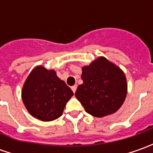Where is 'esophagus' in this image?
Instances as JSON below:
<instances>
[{"instance_id":"obj_1","label":"esophagus","mask_w":153,"mask_h":153,"mask_svg":"<svg viewBox=\"0 0 153 153\" xmlns=\"http://www.w3.org/2000/svg\"><path fill=\"white\" fill-rule=\"evenodd\" d=\"M71 89H72V91L74 92V93H75V92H76V90H77V85H74V86L71 87Z\"/></svg>"}]
</instances>
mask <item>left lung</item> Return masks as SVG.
Segmentation results:
<instances>
[{
	"label": "left lung",
	"instance_id": "8db88e82",
	"mask_svg": "<svg viewBox=\"0 0 153 153\" xmlns=\"http://www.w3.org/2000/svg\"><path fill=\"white\" fill-rule=\"evenodd\" d=\"M83 83L75 97L84 109L95 117L116 112L127 95V80L124 71L104 56H99L82 68Z\"/></svg>",
	"mask_w": 153,
	"mask_h": 153
}]
</instances>
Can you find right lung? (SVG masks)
I'll use <instances>...</instances> for the list:
<instances>
[{
    "label": "right lung",
    "instance_id": "right-lung-1",
    "mask_svg": "<svg viewBox=\"0 0 153 153\" xmlns=\"http://www.w3.org/2000/svg\"><path fill=\"white\" fill-rule=\"evenodd\" d=\"M74 95L54 70L36 66L28 74L21 97L28 113L42 121H51L63 114L65 106Z\"/></svg>",
    "mask_w": 153,
    "mask_h": 153
}]
</instances>
